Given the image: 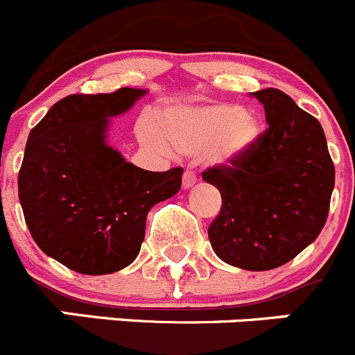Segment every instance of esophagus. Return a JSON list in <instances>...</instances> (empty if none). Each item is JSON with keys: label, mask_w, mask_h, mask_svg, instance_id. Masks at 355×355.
<instances>
[{"label": "esophagus", "mask_w": 355, "mask_h": 355, "mask_svg": "<svg viewBox=\"0 0 355 355\" xmlns=\"http://www.w3.org/2000/svg\"><path fill=\"white\" fill-rule=\"evenodd\" d=\"M195 183H197V174H195L193 171H190V168H187L183 174V188L188 190V188L193 187Z\"/></svg>", "instance_id": "esophagus-1"}]
</instances>
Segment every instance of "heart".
Returning a JSON list of instances; mask_svg holds the SVG:
<instances>
[{"instance_id": "1", "label": "heart", "mask_w": 355, "mask_h": 355, "mask_svg": "<svg viewBox=\"0 0 355 355\" xmlns=\"http://www.w3.org/2000/svg\"><path fill=\"white\" fill-rule=\"evenodd\" d=\"M263 127L252 111L237 104L171 107L162 116V132L144 123L141 139L160 153H202L214 167H230L248 157L261 137Z\"/></svg>"}]
</instances>
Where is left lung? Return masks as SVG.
<instances>
[{
    "label": "left lung",
    "mask_w": 355,
    "mask_h": 355,
    "mask_svg": "<svg viewBox=\"0 0 355 355\" xmlns=\"http://www.w3.org/2000/svg\"><path fill=\"white\" fill-rule=\"evenodd\" d=\"M268 129L230 167H209L202 180L221 193L209 226L216 254L228 265L263 272L291 261L319 237L335 188L326 136L312 114L279 89L252 92Z\"/></svg>",
    "instance_id": "obj_1"
}]
</instances>
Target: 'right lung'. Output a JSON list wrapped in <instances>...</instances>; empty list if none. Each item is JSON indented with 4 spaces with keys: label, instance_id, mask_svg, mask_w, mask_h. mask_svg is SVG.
I'll return each mask as SVG.
<instances>
[{
    "label": "right lung",
    "instance_id": "add662e5",
    "mask_svg": "<svg viewBox=\"0 0 355 355\" xmlns=\"http://www.w3.org/2000/svg\"><path fill=\"white\" fill-rule=\"evenodd\" d=\"M146 90L73 94L53 104L29 134L19 200L45 254L85 275L129 266L139 254L146 216L181 188L183 168L151 172L107 146L110 118Z\"/></svg>",
    "mask_w": 355,
    "mask_h": 355
}]
</instances>
